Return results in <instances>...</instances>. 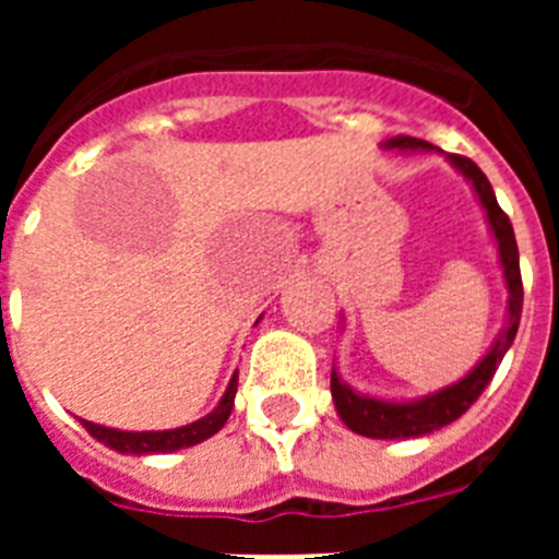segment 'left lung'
<instances>
[{
  "instance_id": "1",
  "label": "left lung",
  "mask_w": 559,
  "mask_h": 559,
  "mask_svg": "<svg viewBox=\"0 0 559 559\" xmlns=\"http://www.w3.org/2000/svg\"><path fill=\"white\" fill-rule=\"evenodd\" d=\"M383 147H386V151H439L431 142L417 140V136H392V140L383 142ZM448 162H451V165L462 173L464 179L473 185V190H476L478 201H481L484 206V215H487L492 237H496L498 260H501L503 269V283H507V294H510L507 296V322H503L501 333L492 341V347L487 349V355L478 360L471 372L464 374L462 380H456V383H451V386L439 389V392L433 394H426V397L400 400L397 403V400L360 394L355 392L349 383H344L341 374L333 369V374H330V392H333L335 400V412H338L341 423H344L349 431L360 433V437L414 439L451 426L453 419L462 417V414L476 403L478 394L487 389V383H490L492 374H496L498 364L503 360L507 349L512 347L518 324H521V260H518L515 231H512L510 218H507L501 206H498L496 192H492L487 176L478 170L476 162L456 156V153H448Z\"/></svg>"
}]
</instances>
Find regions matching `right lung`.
I'll list each match as a JSON object with an SVG mask.
<instances>
[{
    "label": "right lung",
    "mask_w": 559,
    "mask_h": 559,
    "mask_svg": "<svg viewBox=\"0 0 559 559\" xmlns=\"http://www.w3.org/2000/svg\"><path fill=\"white\" fill-rule=\"evenodd\" d=\"M235 394H237V372L231 374L229 386H226L224 397L215 408H212L206 417L195 419L190 426L170 428V431H120V428H106L95 426L88 419H81L83 428H86L97 442H103L106 448L117 453H131V456H147V453H173L181 451V448H192L204 442V439L215 437L221 428L226 426L229 419L231 406H235Z\"/></svg>",
    "instance_id": "obj_1"
}]
</instances>
